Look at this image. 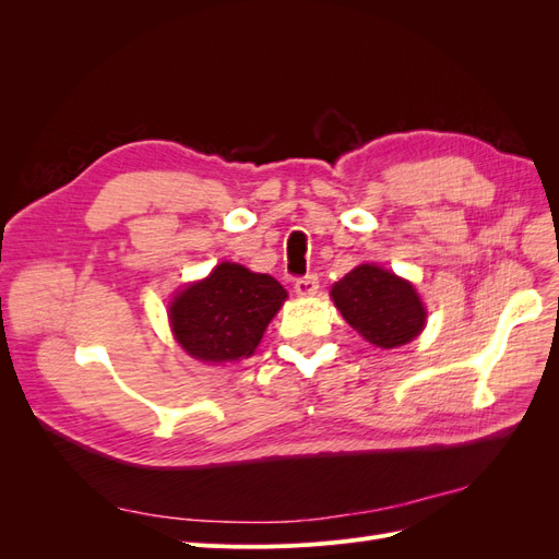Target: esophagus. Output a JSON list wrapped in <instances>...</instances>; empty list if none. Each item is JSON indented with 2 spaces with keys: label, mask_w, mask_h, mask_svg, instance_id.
Here are the masks:
<instances>
[{
  "label": "esophagus",
  "mask_w": 559,
  "mask_h": 559,
  "mask_svg": "<svg viewBox=\"0 0 559 559\" xmlns=\"http://www.w3.org/2000/svg\"><path fill=\"white\" fill-rule=\"evenodd\" d=\"M294 289H296V294H298V296H302V298H310V296H314V294H317V289H319V277H317V275L298 277V280H296V284H294Z\"/></svg>",
  "instance_id": "1"
}]
</instances>
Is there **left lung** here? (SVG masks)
<instances>
[{"label":"left lung","mask_w":559,"mask_h":559,"mask_svg":"<svg viewBox=\"0 0 559 559\" xmlns=\"http://www.w3.org/2000/svg\"><path fill=\"white\" fill-rule=\"evenodd\" d=\"M331 298L347 324L370 345L392 349L415 341L427 324L415 286L382 265L361 263L333 284Z\"/></svg>","instance_id":"8db88e82"}]
</instances>
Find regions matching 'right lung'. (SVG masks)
<instances>
[{
  "instance_id": "obj_1",
  "label": "right lung",
  "mask_w": 559,
  "mask_h": 559,
  "mask_svg": "<svg viewBox=\"0 0 559 559\" xmlns=\"http://www.w3.org/2000/svg\"><path fill=\"white\" fill-rule=\"evenodd\" d=\"M286 300V289L270 275L251 273L240 263H218L170 302L175 341L202 364L249 359L270 319Z\"/></svg>"
}]
</instances>
